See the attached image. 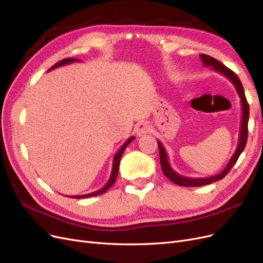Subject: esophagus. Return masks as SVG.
<instances>
[{
	"mask_svg": "<svg viewBox=\"0 0 263 263\" xmlns=\"http://www.w3.org/2000/svg\"><path fill=\"white\" fill-rule=\"evenodd\" d=\"M150 130H151V127L146 122H141L136 126V133L138 136H142V135L148 134Z\"/></svg>",
	"mask_w": 263,
	"mask_h": 263,
	"instance_id": "esophagus-1",
	"label": "esophagus"
}]
</instances>
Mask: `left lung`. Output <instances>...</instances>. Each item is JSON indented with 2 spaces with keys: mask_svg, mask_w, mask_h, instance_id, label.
<instances>
[{
  "mask_svg": "<svg viewBox=\"0 0 263 263\" xmlns=\"http://www.w3.org/2000/svg\"><path fill=\"white\" fill-rule=\"evenodd\" d=\"M200 57L203 61V65L205 67H211L214 71L222 74L226 77L228 80L232 82L235 86V89L239 95L240 102H241V122H240V133H239V141H238V145L236 148V151L234 153L233 157L230 158L229 162L225 166V169L222 170L220 173L216 174V176H213L210 178H187V177H183L181 174L177 173L172 169V166L169 163V159L168 155H166V151L161 144L160 140H158V147H159V154H160V163H161V169L164 176L170 179L173 183L180 185V186H202L206 184H211V183L221 180L224 178L226 174L230 171V169L233 168V165L236 163L238 160V158L241 155L243 151L246 144H247V137H248V121H249V104L247 102L245 91H243V86L241 84V81L239 80V78L237 77V74L228 69L226 66L222 65L218 60H216L213 57H210L208 54H203L201 53Z\"/></svg>",
  "mask_w": 263,
  "mask_h": 263,
  "instance_id": "left-lung-1",
  "label": "left lung"
}]
</instances>
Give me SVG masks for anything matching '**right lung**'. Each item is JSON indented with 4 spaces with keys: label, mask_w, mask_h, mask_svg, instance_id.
I'll return each instance as SVG.
<instances>
[{
    "label": "right lung",
    "mask_w": 263,
    "mask_h": 263,
    "mask_svg": "<svg viewBox=\"0 0 263 263\" xmlns=\"http://www.w3.org/2000/svg\"><path fill=\"white\" fill-rule=\"evenodd\" d=\"M77 61H79V59H74V58H67V59H63V60H61V61H59V62L55 63L54 66H52V67L49 69V71H50V70H53V69H55V68H58V67H62V66L69 65V63L77 62ZM134 139H135V137H134V136H132L130 138L127 139V140L125 141V144L121 147V149H119V150L117 151V153L115 154L114 159H113L112 172H110V177H109V179H108L107 183H106V184H105L104 186H103V187H102V189H100V190H98V191H94V192H92V193L82 194V195H73V196H70V197H71V198H86V197H92V196H97V195H101V194H103V193H105L106 191L114 184V182H115V180H116V178H117L118 168H119V161H121L122 155H123V153L125 151L126 147L128 146Z\"/></svg>",
    "instance_id": "1"
}]
</instances>
